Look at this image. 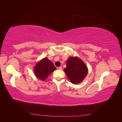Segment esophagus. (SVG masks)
I'll return each mask as SVG.
<instances>
[{
	"label": "esophagus",
	"mask_w": 122,
	"mask_h": 122,
	"mask_svg": "<svg viewBox=\"0 0 122 122\" xmlns=\"http://www.w3.org/2000/svg\"><path fill=\"white\" fill-rule=\"evenodd\" d=\"M58 69L61 70H62V68L61 67H58Z\"/></svg>",
	"instance_id": "obj_1"
}]
</instances>
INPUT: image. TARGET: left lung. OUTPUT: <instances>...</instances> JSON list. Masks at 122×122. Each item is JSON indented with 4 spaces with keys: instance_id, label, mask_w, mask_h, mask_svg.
Segmentation results:
<instances>
[{
    "instance_id": "1",
    "label": "left lung",
    "mask_w": 122,
    "mask_h": 122,
    "mask_svg": "<svg viewBox=\"0 0 122 122\" xmlns=\"http://www.w3.org/2000/svg\"><path fill=\"white\" fill-rule=\"evenodd\" d=\"M64 72L72 83L81 82L86 76L88 70L84 62L78 57H69L67 61V67Z\"/></svg>"
}]
</instances>
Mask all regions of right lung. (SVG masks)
Listing matches in <instances>:
<instances>
[{"label": "right lung", "mask_w": 122, "mask_h": 122, "mask_svg": "<svg viewBox=\"0 0 122 122\" xmlns=\"http://www.w3.org/2000/svg\"><path fill=\"white\" fill-rule=\"evenodd\" d=\"M56 69L53 63L45 57L41 61L35 66L34 72L39 79L45 80L47 77Z\"/></svg>", "instance_id": "1"}]
</instances>
